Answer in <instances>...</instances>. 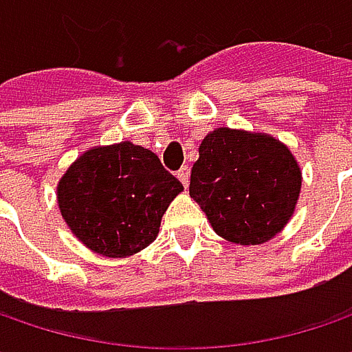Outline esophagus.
Instances as JSON below:
<instances>
[{"label": "esophagus", "instance_id": "34e87169", "mask_svg": "<svg viewBox=\"0 0 352 352\" xmlns=\"http://www.w3.org/2000/svg\"><path fill=\"white\" fill-rule=\"evenodd\" d=\"M178 180L184 184V188H188V182H190V170H188V166L178 170Z\"/></svg>", "mask_w": 352, "mask_h": 352}]
</instances>
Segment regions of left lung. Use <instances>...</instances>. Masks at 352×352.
<instances>
[{"label": "left lung", "mask_w": 352, "mask_h": 352, "mask_svg": "<svg viewBox=\"0 0 352 352\" xmlns=\"http://www.w3.org/2000/svg\"><path fill=\"white\" fill-rule=\"evenodd\" d=\"M302 190L292 151L266 133L219 127L199 144L190 196L213 231L235 245H263L288 225Z\"/></svg>", "instance_id": "left-lung-1"}]
</instances>
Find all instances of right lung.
Here are the masks:
<instances>
[{"label": "right lung", "instance_id": "obj_1", "mask_svg": "<svg viewBox=\"0 0 352 352\" xmlns=\"http://www.w3.org/2000/svg\"><path fill=\"white\" fill-rule=\"evenodd\" d=\"M182 190L153 151L121 141L78 156L58 180L56 201L84 247L127 258L155 241L162 215Z\"/></svg>", "mask_w": 352, "mask_h": 352}]
</instances>
